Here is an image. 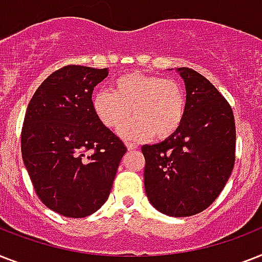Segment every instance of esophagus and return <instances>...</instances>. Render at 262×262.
Returning a JSON list of instances; mask_svg holds the SVG:
<instances>
[{
	"instance_id": "obj_1",
	"label": "esophagus",
	"mask_w": 262,
	"mask_h": 262,
	"mask_svg": "<svg viewBox=\"0 0 262 262\" xmlns=\"http://www.w3.org/2000/svg\"><path fill=\"white\" fill-rule=\"evenodd\" d=\"M126 148L129 150H135L136 148H137V145H136V144H132V142H127L126 144Z\"/></svg>"
}]
</instances>
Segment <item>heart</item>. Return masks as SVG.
<instances>
[{
	"label": "heart",
	"instance_id": "heart-1",
	"mask_svg": "<svg viewBox=\"0 0 262 262\" xmlns=\"http://www.w3.org/2000/svg\"><path fill=\"white\" fill-rule=\"evenodd\" d=\"M93 110L106 127L118 129L126 141H146L153 135L164 140L175 135L186 116V94L179 82L157 75L132 72L117 78L112 93L93 97Z\"/></svg>",
	"mask_w": 262,
	"mask_h": 262
}]
</instances>
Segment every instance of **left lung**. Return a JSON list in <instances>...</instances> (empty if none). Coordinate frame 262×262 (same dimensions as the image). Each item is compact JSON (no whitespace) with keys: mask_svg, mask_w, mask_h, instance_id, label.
<instances>
[{"mask_svg":"<svg viewBox=\"0 0 262 262\" xmlns=\"http://www.w3.org/2000/svg\"><path fill=\"white\" fill-rule=\"evenodd\" d=\"M186 116L175 135L142 145L144 184L156 210L191 216L211 205L230 178L235 160V122L229 102L211 82L187 67Z\"/></svg>","mask_w":262,"mask_h":262,"instance_id":"left-lung-1","label":"left lung"}]
</instances>
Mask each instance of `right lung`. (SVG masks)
<instances>
[{"instance_id": "add662e5", "label": "right lung", "mask_w": 262, "mask_h": 262, "mask_svg": "<svg viewBox=\"0 0 262 262\" xmlns=\"http://www.w3.org/2000/svg\"><path fill=\"white\" fill-rule=\"evenodd\" d=\"M107 69L70 64L51 74L32 97L21 153L37 196L52 211L84 218L110 195L126 146L93 110V91Z\"/></svg>"}]
</instances>
